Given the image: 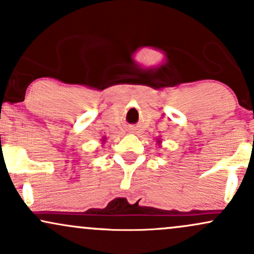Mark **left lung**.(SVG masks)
Listing matches in <instances>:
<instances>
[{"label":"left lung","instance_id":"1","mask_svg":"<svg viewBox=\"0 0 254 254\" xmlns=\"http://www.w3.org/2000/svg\"><path fill=\"white\" fill-rule=\"evenodd\" d=\"M157 142H159V143H160V139H157Z\"/></svg>","mask_w":254,"mask_h":254}]
</instances>
